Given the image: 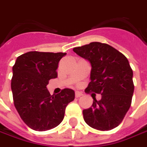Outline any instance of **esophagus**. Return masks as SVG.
Wrapping results in <instances>:
<instances>
[{"label":"esophagus","mask_w":147,"mask_h":147,"mask_svg":"<svg viewBox=\"0 0 147 147\" xmlns=\"http://www.w3.org/2000/svg\"><path fill=\"white\" fill-rule=\"evenodd\" d=\"M75 96H76V98H80V97H81V96H83V94L82 93H80V92H76V94H75Z\"/></svg>","instance_id":"34e87169"}]
</instances>
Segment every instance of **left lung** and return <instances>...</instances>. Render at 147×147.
<instances>
[{
	"label": "left lung",
	"mask_w": 147,
	"mask_h": 147,
	"mask_svg": "<svg viewBox=\"0 0 147 147\" xmlns=\"http://www.w3.org/2000/svg\"><path fill=\"white\" fill-rule=\"evenodd\" d=\"M73 51L91 63L90 80L85 93L102 95L83 111L85 123L94 129L108 131L117 127L132 102L134 84L133 70L123 53L107 44L91 42Z\"/></svg>",
	"instance_id": "8db88e82"
}]
</instances>
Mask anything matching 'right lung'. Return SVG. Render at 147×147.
Wrapping results in <instances>:
<instances>
[{
  "label": "right lung",
  "instance_id": "add662e5",
  "mask_svg": "<svg viewBox=\"0 0 147 147\" xmlns=\"http://www.w3.org/2000/svg\"><path fill=\"white\" fill-rule=\"evenodd\" d=\"M66 54L31 51L18 56L13 66V104L23 122L33 130L57 127L63 119L66 107L75 98L72 89L51 95L46 88L50 79L57 78L58 63Z\"/></svg>",
  "mask_w": 147,
  "mask_h": 147
}]
</instances>
